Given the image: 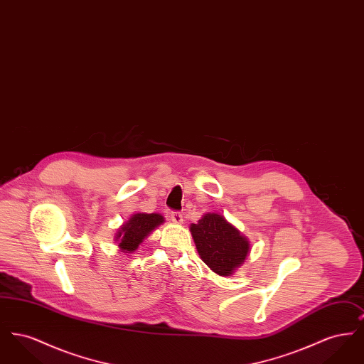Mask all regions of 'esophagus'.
<instances>
[{"label": "esophagus", "mask_w": 364, "mask_h": 364, "mask_svg": "<svg viewBox=\"0 0 364 364\" xmlns=\"http://www.w3.org/2000/svg\"><path fill=\"white\" fill-rule=\"evenodd\" d=\"M171 220L173 221V224H181L183 223V215L178 211H172L171 213Z\"/></svg>", "instance_id": "obj_1"}]
</instances>
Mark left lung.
I'll return each mask as SVG.
<instances>
[{"mask_svg": "<svg viewBox=\"0 0 364 364\" xmlns=\"http://www.w3.org/2000/svg\"><path fill=\"white\" fill-rule=\"evenodd\" d=\"M190 230L200 258L218 276H232L248 255L247 237L217 213L205 214Z\"/></svg>", "mask_w": 364, "mask_h": 364, "instance_id": "8db88e82", "label": "left lung"}]
</instances>
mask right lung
<instances>
[{
    "instance_id": "add662e5",
    "label": "right lung",
    "mask_w": 364,
    "mask_h": 364,
    "mask_svg": "<svg viewBox=\"0 0 364 364\" xmlns=\"http://www.w3.org/2000/svg\"><path fill=\"white\" fill-rule=\"evenodd\" d=\"M164 221V217L158 213H136L119 229L116 242H119L122 252L131 254L150 235V232H153Z\"/></svg>"
}]
</instances>
